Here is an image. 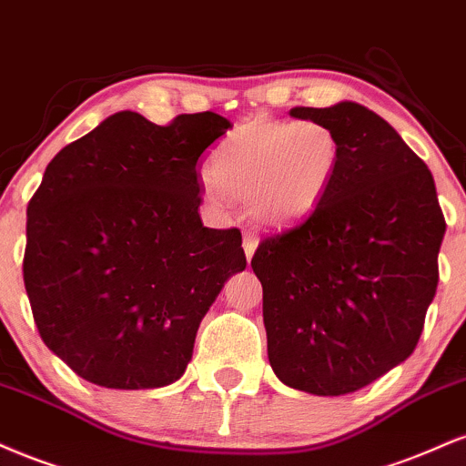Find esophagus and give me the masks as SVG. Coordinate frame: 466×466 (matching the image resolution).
<instances>
[{
  "instance_id": "1",
  "label": "esophagus",
  "mask_w": 466,
  "mask_h": 466,
  "mask_svg": "<svg viewBox=\"0 0 466 466\" xmlns=\"http://www.w3.org/2000/svg\"><path fill=\"white\" fill-rule=\"evenodd\" d=\"M242 239H244V253H246V259H253L255 250H257V244H259V238H257L255 231H244L242 233Z\"/></svg>"
}]
</instances>
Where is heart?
<instances>
[{
  "label": "heart",
  "mask_w": 466,
  "mask_h": 466,
  "mask_svg": "<svg viewBox=\"0 0 466 466\" xmlns=\"http://www.w3.org/2000/svg\"><path fill=\"white\" fill-rule=\"evenodd\" d=\"M340 137L319 119H253L211 152L205 196L213 207L248 198L250 216L266 227L308 218L329 191L340 166Z\"/></svg>",
  "instance_id": "heart-1"
}]
</instances>
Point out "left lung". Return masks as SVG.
<instances>
[{"label": "left lung", "mask_w": 466, "mask_h": 466, "mask_svg": "<svg viewBox=\"0 0 466 466\" xmlns=\"http://www.w3.org/2000/svg\"><path fill=\"white\" fill-rule=\"evenodd\" d=\"M289 115L329 124L340 166L316 211L261 239L250 266L264 288L275 375L340 397L412 355L447 224L428 166L380 115L349 100Z\"/></svg>", "instance_id": "1"}]
</instances>
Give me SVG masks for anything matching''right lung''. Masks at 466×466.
I'll use <instances>...</instances> for the list:
<instances>
[{"instance_id": "add662e5", "label": "right lung", "mask_w": 466, "mask_h": 466, "mask_svg": "<svg viewBox=\"0 0 466 466\" xmlns=\"http://www.w3.org/2000/svg\"><path fill=\"white\" fill-rule=\"evenodd\" d=\"M231 122L119 111L49 161L27 205L24 283L43 342L82 380H180L200 320L246 268L238 228L202 227L198 161Z\"/></svg>"}]
</instances>
